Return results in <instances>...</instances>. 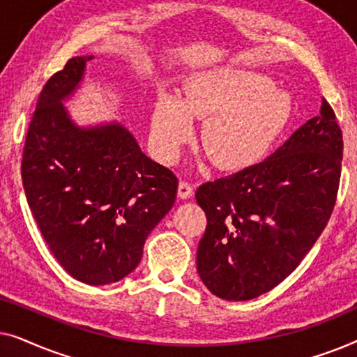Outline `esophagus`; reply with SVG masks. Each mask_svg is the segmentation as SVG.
<instances>
[{"instance_id":"esophagus-1","label":"esophagus","mask_w":357,"mask_h":357,"mask_svg":"<svg viewBox=\"0 0 357 357\" xmlns=\"http://www.w3.org/2000/svg\"><path fill=\"white\" fill-rule=\"evenodd\" d=\"M192 195H193V185L187 182V180H182V182L178 183V198L188 199L192 198Z\"/></svg>"}]
</instances>
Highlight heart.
<instances>
[{
	"mask_svg": "<svg viewBox=\"0 0 357 357\" xmlns=\"http://www.w3.org/2000/svg\"><path fill=\"white\" fill-rule=\"evenodd\" d=\"M292 99L265 75L213 68L190 76L185 97L162 92L153 114V143L162 160H174L192 138L193 119H206L202 144L219 169L258 162L291 119Z\"/></svg>",
	"mask_w": 357,
	"mask_h": 357,
	"instance_id": "1",
	"label": "heart"
}]
</instances>
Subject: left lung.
<instances>
[{"instance_id":"left-lung-1","label":"left lung","mask_w":357,"mask_h":357,"mask_svg":"<svg viewBox=\"0 0 357 357\" xmlns=\"http://www.w3.org/2000/svg\"><path fill=\"white\" fill-rule=\"evenodd\" d=\"M341 159L343 135L324 100L270 158L203 183L195 195L208 219L197 253L203 284L224 301H250L284 281L328 222Z\"/></svg>"}]
</instances>
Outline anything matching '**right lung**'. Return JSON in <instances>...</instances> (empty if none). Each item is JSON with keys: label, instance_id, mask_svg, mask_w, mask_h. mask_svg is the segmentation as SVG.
Returning a JSON list of instances; mask_svg holds the SVG:
<instances>
[{"label": "right lung", "instance_id": "right-lung-1", "mask_svg": "<svg viewBox=\"0 0 357 357\" xmlns=\"http://www.w3.org/2000/svg\"><path fill=\"white\" fill-rule=\"evenodd\" d=\"M94 56H75L43 86L22 154L37 226L68 275L91 286L123 280L172 209L178 180L120 121L79 126L65 102Z\"/></svg>", "mask_w": 357, "mask_h": 357}]
</instances>
